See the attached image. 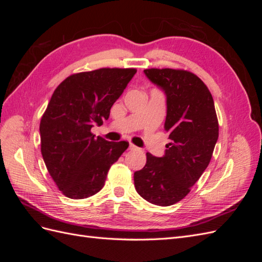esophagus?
Masks as SVG:
<instances>
[{"label":"esophagus","instance_id":"34e87169","mask_svg":"<svg viewBox=\"0 0 262 262\" xmlns=\"http://www.w3.org/2000/svg\"><path fill=\"white\" fill-rule=\"evenodd\" d=\"M138 147L134 145V144H132V143H130V145H129V149H131V150H134V149H137Z\"/></svg>","mask_w":262,"mask_h":262}]
</instances>
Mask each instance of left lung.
I'll return each instance as SVG.
<instances>
[{"label": "left lung", "instance_id": "8db88e82", "mask_svg": "<svg viewBox=\"0 0 262 262\" xmlns=\"http://www.w3.org/2000/svg\"><path fill=\"white\" fill-rule=\"evenodd\" d=\"M148 80L166 94L164 129L170 143L163 157L146 153V164L134 172L138 193L161 207L180 201L207 169L219 138L213 97L195 74L185 70L146 69Z\"/></svg>", "mask_w": 262, "mask_h": 262}]
</instances>
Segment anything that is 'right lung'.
<instances>
[{
    "label": "right lung",
    "mask_w": 262,
    "mask_h": 262,
    "mask_svg": "<svg viewBox=\"0 0 262 262\" xmlns=\"http://www.w3.org/2000/svg\"><path fill=\"white\" fill-rule=\"evenodd\" d=\"M137 73L136 69L102 68L70 75L53 92L40 121L41 154L51 178L70 199L100 191L112 165L129 143L109 142L91 132Z\"/></svg>",
    "instance_id": "obj_1"
}]
</instances>
